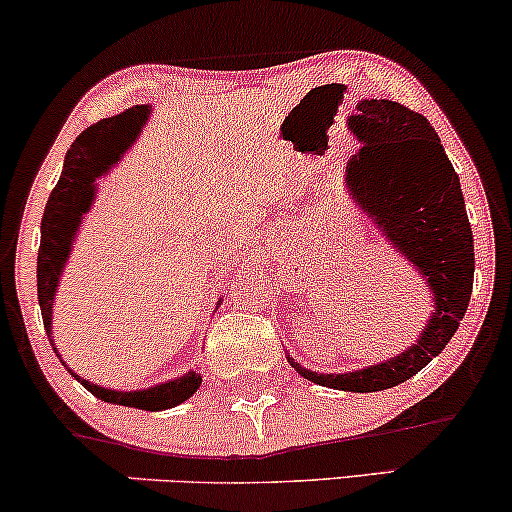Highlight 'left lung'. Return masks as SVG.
<instances>
[{
	"instance_id": "8db88e82",
	"label": "left lung",
	"mask_w": 512,
	"mask_h": 512,
	"mask_svg": "<svg viewBox=\"0 0 512 512\" xmlns=\"http://www.w3.org/2000/svg\"><path fill=\"white\" fill-rule=\"evenodd\" d=\"M358 111L349 128L361 149L346 163V187L430 287L434 313L413 346L368 368L325 375L287 361L308 382L363 394L410 380L451 342L470 304L475 244L460 180L427 118L389 99H363Z\"/></svg>"
}]
</instances>
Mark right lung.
<instances>
[{
  "label": "right lung",
  "instance_id": "add662e5",
  "mask_svg": "<svg viewBox=\"0 0 512 512\" xmlns=\"http://www.w3.org/2000/svg\"><path fill=\"white\" fill-rule=\"evenodd\" d=\"M151 106H132V109L118 113L113 118L94 123L85 132L75 137L63 161L61 178L49 194L42 216V239L37 251V299L44 320V330L52 337V308L56 287H59L61 273L66 268L68 254L75 239V232L82 223V216L90 211L97 194V178H102L116 166L125 149L135 142L137 132L147 123ZM54 346V339H49ZM56 351V349H54ZM59 356V351H56ZM63 363V361H61ZM66 365V363H63ZM71 370V368H68ZM71 375L97 399L118 406H130L140 410H166L180 406L201 387V375L189 370L175 380L154 384L142 391H116L99 387V384L82 380L80 375Z\"/></svg>",
  "mask_w": 512,
  "mask_h": 512
}]
</instances>
